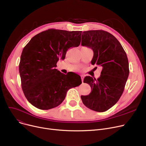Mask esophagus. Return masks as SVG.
<instances>
[{
    "mask_svg": "<svg viewBox=\"0 0 146 146\" xmlns=\"http://www.w3.org/2000/svg\"><path fill=\"white\" fill-rule=\"evenodd\" d=\"M83 79H84V76L83 75L81 76V79H82V83H83Z\"/></svg>",
    "mask_w": 146,
    "mask_h": 146,
    "instance_id": "1",
    "label": "esophagus"
}]
</instances>
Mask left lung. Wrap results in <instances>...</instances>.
I'll use <instances>...</instances> for the list:
<instances>
[{
	"label": "left lung",
	"instance_id": "left-lung-1",
	"mask_svg": "<svg viewBox=\"0 0 146 146\" xmlns=\"http://www.w3.org/2000/svg\"><path fill=\"white\" fill-rule=\"evenodd\" d=\"M81 44L94 51L91 64L102 67L97 79L90 76L84 79L92 92L81 99L87 108L105 112L118 101L124 92L129 72L126 52L115 37L103 30L83 32Z\"/></svg>",
	"mask_w": 146,
	"mask_h": 146
}]
</instances>
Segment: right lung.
Segmentation results:
<instances>
[{
  "label": "right lung",
  "instance_id": "add662e5",
  "mask_svg": "<svg viewBox=\"0 0 146 146\" xmlns=\"http://www.w3.org/2000/svg\"><path fill=\"white\" fill-rule=\"evenodd\" d=\"M81 34L82 31L50 29L33 37L23 49L19 65L22 89L36 108H55L64 101L69 89L82 83L80 76L64 74L55 68L68 49L80 45Z\"/></svg>",
  "mask_w": 146,
  "mask_h": 146
}]
</instances>
